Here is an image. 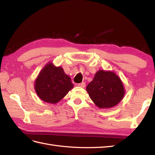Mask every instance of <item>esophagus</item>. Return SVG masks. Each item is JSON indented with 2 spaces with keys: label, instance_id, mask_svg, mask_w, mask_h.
<instances>
[{
  "label": "esophagus",
  "instance_id": "obj_1",
  "mask_svg": "<svg viewBox=\"0 0 155 155\" xmlns=\"http://www.w3.org/2000/svg\"><path fill=\"white\" fill-rule=\"evenodd\" d=\"M78 86L80 87H82V88H84V87H85V86H86V84H85V83H84V82H83V83L78 84Z\"/></svg>",
  "mask_w": 155,
  "mask_h": 155
}]
</instances>
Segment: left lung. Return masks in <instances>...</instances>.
Returning <instances> with one entry per match:
<instances>
[{"label":"left lung","mask_w":155,"mask_h":155,"mask_svg":"<svg viewBox=\"0 0 155 155\" xmlns=\"http://www.w3.org/2000/svg\"><path fill=\"white\" fill-rule=\"evenodd\" d=\"M87 91L98 107L108 108L116 106L124 96V88L120 78L113 71H98Z\"/></svg>","instance_id":"1"}]
</instances>
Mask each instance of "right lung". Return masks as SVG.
Here are the masks:
<instances>
[{
	"label": "right lung",
	"instance_id": "add662e5",
	"mask_svg": "<svg viewBox=\"0 0 155 155\" xmlns=\"http://www.w3.org/2000/svg\"><path fill=\"white\" fill-rule=\"evenodd\" d=\"M73 88L71 78L61 67L52 62L46 64L38 74L35 89L38 97L47 103L56 104L62 99Z\"/></svg>",
	"mask_w": 155,
	"mask_h": 155
}]
</instances>
